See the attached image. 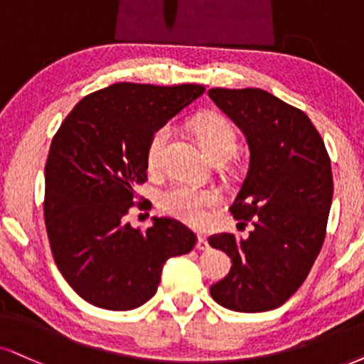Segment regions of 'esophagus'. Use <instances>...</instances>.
Listing matches in <instances>:
<instances>
[{"label": "esophagus", "instance_id": "1", "mask_svg": "<svg viewBox=\"0 0 364 364\" xmlns=\"http://www.w3.org/2000/svg\"><path fill=\"white\" fill-rule=\"evenodd\" d=\"M208 240H206L205 235H198V242H196V248L198 250H208Z\"/></svg>", "mask_w": 364, "mask_h": 364}]
</instances>
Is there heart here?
<instances>
[{
    "label": "heart",
    "mask_w": 364,
    "mask_h": 364,
    "mask_svg": "<svg viewBox=\"0 0 364 364\" xmlns=\"http://www.w3.org/2000/svg\"><path fill=\"white\" fill-rule=\"evenodd\" d=\"M195 132L210 158L232 156L237 149V134L228 121L220 116H205L195 122ZM171 127L156 129L146 149V163L149 169H158L163 161ZM218 203L216 191L208 188H198L188 183H176L159 196V206L164 213L186 223L198 225L205 220L206 210Z\"/></svg>",
    "instance_id": "b5f03b06"
}]
</instances>
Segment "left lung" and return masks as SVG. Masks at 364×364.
<instances>
[{"instance_id": "1", "label": "left lung", "mask_w": 364, "mask_h": 364, "mask_svg": "<svg viewBox=\"0 0 364 364\" xmlns=\"http://www.w3.org/2000/svg\"><path fill=\"white\" fill-rule=\"evenodd\" d=\"M210 99L245 134L250 163L230 211L247 238L211 235L232 259L210 287L220 306L264 312L301 287L319 255L333 201V173L323 137L302 110L262 89H210Z\"/></svg>"}]
</instances>
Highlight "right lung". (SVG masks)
<instances>
[{"mask_svg": "<svg viewBox=\"0 0 364 364\" xmlns=\"http://www.w3.org/2000/svg\"><path fill=\"white\" fill-rule=\"evenodd\" d=\"M203 92L195 84L121 82L82 99L55 134L45 225L58 270L90 304L136 309L158 291L166 260L195 247V233L176 220L154 216L141 230L127 213L148 178L151 136Z\"/></svg>", "mask_w": 364, "mask_h": 364, "instance_id": "obj_1", "label": "right lung"}]
</instances>
